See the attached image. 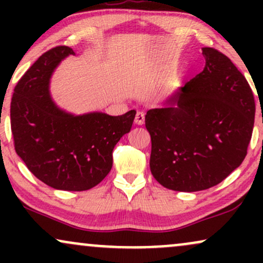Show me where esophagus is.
I'll return each mask as SVG.
<instances>
[{
  "label": "esophagus",
  "mask_w": 263,
  "mask_h": 263,
  "mask_svg": "<svg viewBox=\"0 0 263 263\" xmlns=\"http://www.w3.org/2000/svg\"><path fill=\"white\" fill-rule=\"evenodd\" d=\"M135 122H136V125H140V126L144 123V114L142 112V111H138V112L136 114Z\"/></svg>",
  "instance_id": "34e87169"
}]
</instances>
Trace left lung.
<instances>
[{
  "mask_svg": "<svg viewBox=\"0 0 263 263\" xmlns=\"http://www.w3.org/2000/svg\"><path fill=\"white\" fill-rule=\"evenodd\" d=\"M201 50L203 71L144 119L152 141L151 172L176 192L222 182L245 159L252 136L256 106L245 77L219 50Z\"/></svg>",
  "mask_w": 263,
  "mask_h": 263,
  "instance_id": "1",
  "label": "left lung"
}]
</instances>
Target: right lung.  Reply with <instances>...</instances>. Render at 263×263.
I'll return each mask as SVG.
<instances>
[{
    "instance_id": "right-lung-1",
    "label": "right lung",
    "mask_w": 263,
    "mask_h": 263,
    "mask_svg": "<svg viewBox=\"0 0 263 263\" xmlns=\"http://www.w3.org/2000/svg\"><path fill=\"white\" fill-rule=\"evenodd\" d=\"M75 55L60 45L45 52L21 78L11 101L14 149L39 180L54 189H91L112 168V151L131 131L136 111L74 115L57 106L50 78L63 59Z\"/></svg>"
}]
</instances>
